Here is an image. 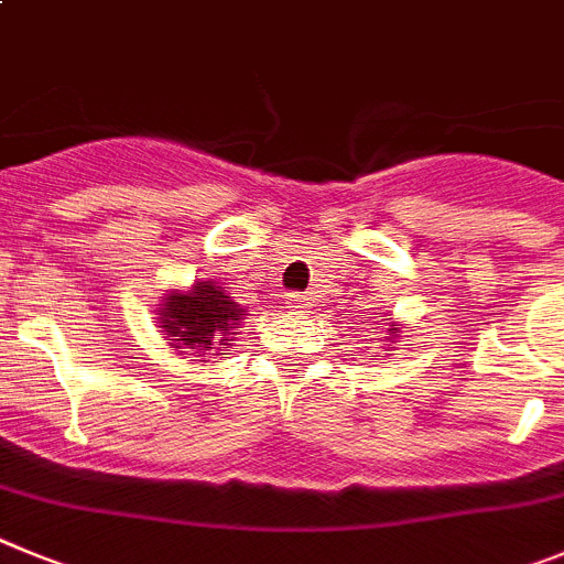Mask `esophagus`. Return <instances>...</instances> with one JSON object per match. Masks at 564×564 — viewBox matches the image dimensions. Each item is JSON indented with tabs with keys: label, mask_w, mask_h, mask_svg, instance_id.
Instances as JSON below:
<instances>
[{
	"label": "esophagus",
	"mask_w": 564,
	"mask_h": 564,
	"mask_svg": "<svg viewBox=\"0 0 564 564\" xmlns=\"http://www.w3.org/2000/svg\"><path fill=\"white\" fill-rule=\"evenodd\" d=\"M306 306H310V297H306V295H289V310L303 312Z\"/></svg>",
	"instance_id": "1"
}]
</instances>
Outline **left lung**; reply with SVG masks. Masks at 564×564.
<instances>
[{
  "label": "left lung",
  "mask_w": 564,
  "mask_h": 564,
  "mask_svg": "<svg viewBox=\"0 0 564 564\" xmlns=\"http://www.w3.org/2000/svg\"><path fill=\"white\" fill-rule=\"evenodd\" d=\"M391 340H394V335H391Z\"/></svg>",
  "instance_id": "8db88e82"
}]
</instances>
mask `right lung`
I'll return each instance as SVG.
<instances>
[{
  "label": "right lung",
  "mask_w": 564,
  "mask_h": 564,
  "mask_svg": "<svg viewBox=\"0 0 564 564\" xmlns=\"http://www.w3.org/2000/svg\"><path fill=\"white\" fill-rule=\"evenodd\" d=\"M159 315L161 329L170 335V340H175V349H204L213 355V349H229V343H224L227 335L241 329L238 303L229 301L227 292L209 281L195 283L187 295L175 292L164 297Z\"/></svg>",
  "instance_id": "right-lung-1"
}]
</instances>
